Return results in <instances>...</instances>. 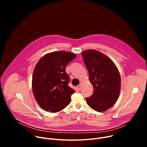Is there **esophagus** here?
Here are the masks:
<instances>
[{"instance_id": "esophagus-1", "label": "esophagus", "mask_w": 147, "mask_h": 147, "mask_svg": "<svg viewBox=\"0 0 147 147\" xmlns=\"http://www.w3.org/2000/svg\"><path fill=\"white\" fill-rule=\"evenodd\" d=\"M81 85H78V86H77V87H76V89H77V91H80V90H81Z\"/></svg>"}]
</instances>
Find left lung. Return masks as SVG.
Returning <instances> with one entry per match:
<instances>
[{
	"instance_id": "left-lung-1",
	"label": "left lung",
	"mask_w": 147,
	"mask_h": 147,
	"mask_svg": "<svg viewBox=\"0 0 147 147\" xmlns=\"http://www.w3.org/2000/svg\"><path fill=\"white\" fill-rule=\"evenodd\" d=\"M81 54L94 88L93 94L86 98V101L95 111H106L113 106L119 96V71L110 58L98 51L89 49Z\"/></svg>"
}]
</instances>
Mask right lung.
Instances as JSON below:
<instances>
[{"label":"right lung","instance_id":"obj_1","mask_svg":"<svg viewBox=\"0 0 147 147\" xmlns=\"http://www.w3.org/2000/svg\"><path fill=\"white\" fill-rule=\"evenodd\" d=\"M76 57L66 51L53 52L42 57L34 70L32 88L39 106L45 111L55 113L65 108L75 91L69 87V76L66 67Z\"/></svg>","mask_w":147,"mask_h":147}]
</instances>
